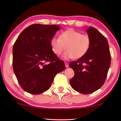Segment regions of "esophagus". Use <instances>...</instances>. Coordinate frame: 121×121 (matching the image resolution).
I'll use <instances>...</instances> for the list:
<instances>
[{
    "label": "esophagus",
    "mask_w": 121,
    "mask_h": 121,
    "mask_svg": "<svg viewBox=\"0 0 121 121\" xmlns=\"http://www.w3.org/2000/svg\"><path fill=\"white\" fill-rule=\"evenodd\" d=\"M65 66H66V68L68 67V66H69V64H68V62H65Z\"/></svg>",
    "instance_id": "obj_1"
}]
</instances>
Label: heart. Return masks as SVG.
Returning <instances> with one entry per match:
<instances>
[{"label":"heart","mask_w":121,"mask_h":121,"mask_svg":"<svg viewBox=\"0 0 121 121\" xmlns=\"http://www.w3.org/2000/svg\"><path fill=\"white\" fill-rule=\"evenodd\" d=\"M53 52L59 56L66 49L63 58L68 60L72 58L78 59L86 55L91 46V39L87 35L68 29L62 32L59 37H53L51 40Z\"/></svg>","instance_id":"1"}]
</instances>
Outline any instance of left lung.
<instances>
[{"label":"left lung","mask_w":121,"mask_h":121,"mask_svg":"<svg viewBox=\"0 0 121 121\" xmlns=\"http://www.w3.org/2000/svg\"><path fill=\"white\" fill-rule=\"evenodd\" d=\"M91 46L86 55L69 64L74 76L70 80L73 89L81 93L90 94L99 89L106 80L111 62L108 40L95 28L86 30Z\"/></svg>","instance_id":"8db88e82"}]
</instances>
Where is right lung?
<instances>
[{
	"instance_id": "obj_1",
	"label": "right lung",
	"mask_w": 121,
	"mask_h": 121,
	"mask_svg": "<svg viewBox=\"0 0 121 121\" xmlns=\"http://www.w3.org/2000/svg\"><path fill=\"white\" fill-rule=\"evenodd\" d=\"M60 30L57 25L35 24L24 29L13 47L12 65L24 91L39 94L47 91L65 64L53 52L51 40Z\"/></svg>"
}]
</instances>
